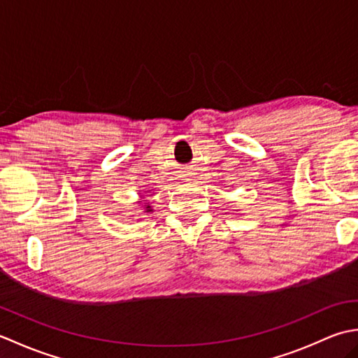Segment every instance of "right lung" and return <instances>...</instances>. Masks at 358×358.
Masks as SVG:
<instances>
[{
    "label": "right lung",
    "mask_w": 358,
    "mask_h": 358,
    "mask_svg": "<svg viewBox=\"0 0 358 358\" xmlns=\"http://www.w3.org/2000/svg\"><path fill=\"white\" fill-rule=\"evenodd\" d=\"M148 208H150V206H148ZM149 210H152V209H149Z\"/></svg>",
    "instance_id": "1"
}]
</instances>
